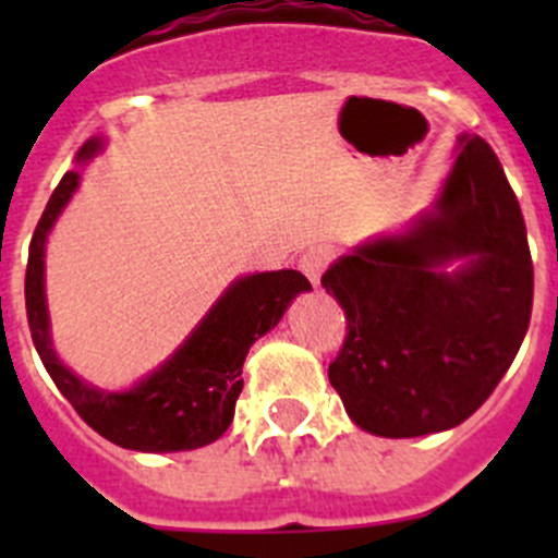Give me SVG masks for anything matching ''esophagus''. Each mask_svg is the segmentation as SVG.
<instances>
[{"label":"esophagus","instance_id":"obj_1","mask_svg":"<svg viewBox=\"0 0 558 558\" xmlns=\"http://www.w3.org/2000/svg\"><path fill=\"white\" fill-rule=\"evenodd\" d=\"M331 258H335V251H331L329 245H313L300 256V269L307 275V280H311L313 286H318L320 275L329 267Z\"/></svg>","mask_w":558,"mask_h":558}]
</instances>
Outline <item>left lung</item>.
<instances>
[{"instance_id":"left-lung-1","label":"left lung","mask_w":558,"mask_h":558,"mask_svg":"<svg viewBox=\"0 0 558 558\" xmlns=\"http://www.w3.org/2000/svg\"><path fill=\"white\" fill-rule=\"evenodd\" d=\"M320 286L348 329L329 380L364 432L421 437L470 418L513 364L534 296L526 223L492 145L464 134L435 213L342 256Z\"/></svg>"}]
</instances>
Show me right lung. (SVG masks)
I'll return each instance as SVG.
<instances>
[{"label":"right lung","instance_id":"obj_1","mask_svg":"<svg viewBox=\"0 0 558 558\" xmlns=\"http://www.w3.org/2000/svg\"><path fill=\"white\" fill-rule=\"evenodd\" d=\"M99 140H88L77 159H92ZM77 185V172H66L45 205L29 243L26 264V318L32 340L45 369L66 402L105 440L121 448L148 453L194 451L216 442L229 429L234 402L243 391V362L247 348L272 329L300 291H311V280L296 269L258 272L240 278L194 335L183 342L170 362L161 364L150 378L123 393H105L86 386L70 373L50 348L48 311L43 289L45 238L70 202Z\"/></svg>","mask_w":558,"mask_h":558}]
</instances>
